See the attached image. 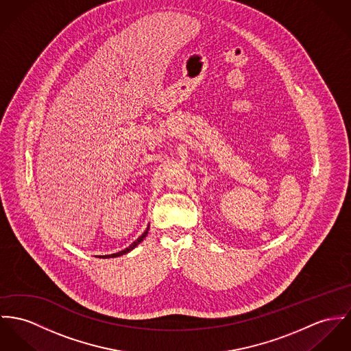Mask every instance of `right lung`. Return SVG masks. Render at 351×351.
Returning a JSON list of instances; mask_svg holds the SVG:
<instances>
[{
    "instance_id": "right-lung-1",
    "label": "right lung",
    "mask_w": 351,
    "mask_h": 351,
    "mask_svg": "<svg viewBox=\"0 0 351 351\" xmlns=\"http://www.w3.org/2000/svg\"><path fill=\"white\" fill-rule=\"evenodd\" d=\"M148 230H149V226L147 227V230L141 234V237H138L137 239H136L135 242L132 243L131 245H128L127 248H124V250H121V251H119V252H116V254H110V255H100L99 258H104V259H107V258H117V256H121V255H125V254H128L130 251H132L134 248H135L137 244H140V243L143 242V239L147 237V234H148Z\"/></svg>"
}]
</instances>
